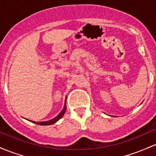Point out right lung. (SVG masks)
Here are the masks:
<instances>
[{
  "mask_svg": "<svg viewBox=\"0 0 156 156\" xmlns=\"http://www.w3.org/2000/svg\"><path fill=\"white\" fill-rule=\"evenodd\" d=\"M66 108H67V105H66V101H65V103H64V108L62 109V112H61L59 114H58V115L56 116V117H55V118H53V119H51V120L44 121V122H34V121L28 120V121H31L33 123H36V124H37V125H53V124H54V123L58 121V120H59L61 118L63 117L64 113H65V112H66Z\"/></svg>",
  "mask_w": 156,
  "mask_h": 156,
  "instance_id": "right-lung-1",
  "label": "right lung"
}]
</instances>
